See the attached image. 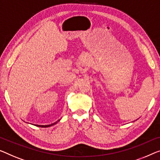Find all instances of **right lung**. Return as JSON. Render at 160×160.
<instances>
[{
  "label": "right lung",
  "instance_id": "add662e5",
  "mask_svg": "<svg viewBox=\"0 0 160 160\" xmlns=\"http://www.w3.org/2000/svg\"><path fill=\"white\" fill-rule=\"evenodd\" d=\"M57 122H55V123H52V124H51V125H46V126H40V125H37L38 126H41V127H49V126H52V125H54V124H55Z\"/></svg>",
  "mask_w": 160,
  "mask_h": 160
}]
</instances>
